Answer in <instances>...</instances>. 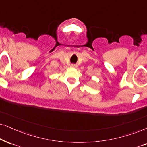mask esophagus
<instances>
[{"label":"esophagus","instance_id":"esophagus-1","mask_svg":"<svg viewBox=\"0 0 147 147\" xmlns=\"http://www.w3.org/2000/svg\"><path fill=\"white\" fill-rule=\"evenodd\" d=\"M71 67H74V68H76L77 67V65H76V64H71Z\"/></svg>","mask_w":147,"mask_h":147}]
</instances>
